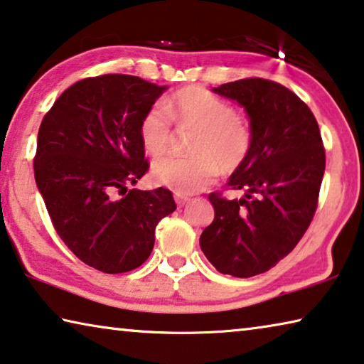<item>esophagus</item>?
<instances>
[{
  "mask_svg": "<svg viewBox=\"0 0 364 364\" xmlns=\"http://www.w3.org/2000/svg\"><path fill=\"white\" fill-rule=\"evenodd\" d=\"M175 200H176V204H178V207H183L184 204H186L188 203V200H189V198H188V196H183V194H175Z\"/></svg>",
  "mask_w": 364,
  "mask_h": 364,
  "instance_id": "34e87169",
  "label": "esophagus"
}]
</instances>
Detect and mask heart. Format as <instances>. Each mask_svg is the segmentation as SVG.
<instances>
[{
    "mask_svg": "<svg viewBox=\"0 0 364 364\" xmlns=\"http://www.w3.org/2000/svg\"><path fill=\"white\" fill-rule=\"evenodd\" d=\"M171 123L180 131H194L189 157H166L154 165L159 183L180 194L198 193L223 175L241 168L250 157L255 132L232 103L200 87L178 90L164 108L155 103L144 113L139 124L142 146L152 157L168 152L173 139Z\"/></svg>",
    "mask_w": 364,
    "mask_h": 364,
    "instance_id": "heart-1",
    "label": "heart"
}]
</instances>
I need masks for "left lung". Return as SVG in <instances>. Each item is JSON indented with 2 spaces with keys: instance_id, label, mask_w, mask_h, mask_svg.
Returning <instances> with one entry per match:
<instances>
[{
  "instance_id": "1",
  "label": "left lung",
  "mask_w": 364,
  "mask_h": 364,
  "mask_svg": "<svg viewBox=\"0 0 364 364\" xmlns=\"http://www.w3.org/2000/svg\"><path fill=\"white\" fill-rule=\"evenodd\" d=\"M213 92L245 107L255 142L227 188L245 196L209 194L215 217L199 245L218 272L247 279L267 272L306 233L319 200L326 151L313 112L285 85L246 77Z\"/></svg>"
}]
</instances>
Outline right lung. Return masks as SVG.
<instances>
[{
    "mask_svg": "<svg viewBox=\"0 0 364 364\" xmlns=\"http://www.w3.org/2000/svg\"><path fill=\"white\" fill-rule=\"evenodd\" d=\"M165 89L129 74L85 77L58 97L40 124L33 173L51 223L100 272L146 262L155 227L176 209L168 189L126 188L149 171L139 124Z\"/></svg>",
    "mask_w": 364,
    "mask_h": 364,
    "instance_id": "right-lung-1",
    "label": "right lung"
}]
</instances>
